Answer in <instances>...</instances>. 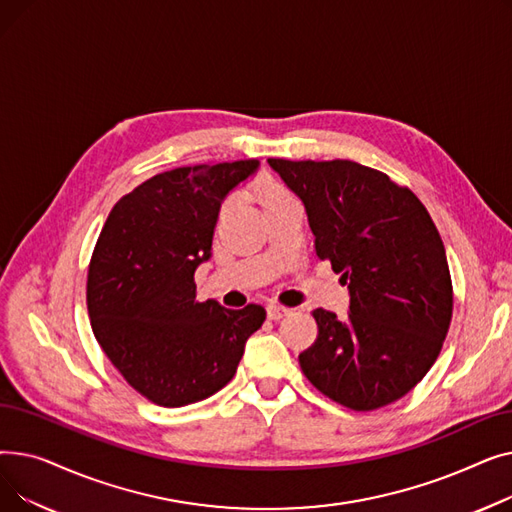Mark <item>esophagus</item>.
Listing matches in <instances>:
<instances>
[{
    "label": "esophagus",
    "instance_id": "obj_1",
    "mask_svg": "<svg viewBox=\"0 0 512 512\" xmlns=\"http://www.w3.org/2000/svg\"><path fill=\"white\" fill-rule=\"evenodd\" d=\"M290 313V309H286V307H280V305H267V317L270 319H274V321H278V319H282V317H286Z\"/></svg>",
    "mask_w": 512,
    "mask_h": 512
}]
</instances>
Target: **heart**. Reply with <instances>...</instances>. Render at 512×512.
<instances>
[{"mask_svg": "<svg viewBox=\"0 0 512 512\" xmlns=\"http://www.w3.org/2000/svg\"><path fill=\"white\" fill-rule=\"evenodd\" d=\"M257 191H259V195H261L263 205H270V203H276V201H282V199H288V197H290V195L284 191V188H282L278 182H274L272 178L259 180Z\"/></svg>", "mask_w": 512, "mask_h": 512, "instance_id": "obj_1", "label": "heart"}]
</instances>
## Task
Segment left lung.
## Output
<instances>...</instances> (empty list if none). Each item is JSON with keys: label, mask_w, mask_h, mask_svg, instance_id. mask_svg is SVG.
Masks as SVG:
<instances>
[{"label": "left lung", "mask_w": 512, "mask_h": 512, "mask_svg": "<svg viewBox=\"0 0 512 512\" xmlns=\"http://www.w3.org/2000/svg\"><path fill=\"white\" fill-rule=\"evenodd\" d=\"M307 211L315 253L348 284V317L315 309L307 380L338 405L373 411L411 392L452 319L444 242L423 203L357 161L267 159Z\"/></svg>", "instance_id": "left-lung-1"}]
</instances>
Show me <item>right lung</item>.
I'll list each match as a JSON object with an SVG mask.
<instances>
[{
    "label": "right lung",
    "mask_w": 512,
    "mask_h": 512,
    "mask_svg": "<svg viewBox=\"0 0 512 512\" xmlns=\"http://www.w3.org/2000/svg\"><path fill=\"white\" fill-rule=\"evenodd\" d=\"M257 159L176 168L124 195L89 263L93 334L122 378L159 407H184L222 390L265 321L261 305L197 301L195 270L211 257L226 195Z\"/></svg>",
    "instance_id": "add662e5"
}]
</instances>
